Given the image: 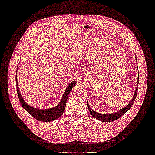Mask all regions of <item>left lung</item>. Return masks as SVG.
<instances>
[{
	"label": "left lung",
	"mask_w": 155,
	"mask_h": 155,
	"mask_svg": "<svg viewBox=\"0 0 155 155\" xmlns=\"http://www.w3.org/2000/svg\"><path fill=\"white\" fill-rule=\"evenodd\" d=\"M138 79L139 80V78ZM137 92H138V86L137 87V88H136L134 96L132 98V100H131L129 102V104L126 107L123 108L122 109H120V110L114 112V113H113V114H106L98 113V112L93 110L91 109V107H89V105H88V101H87V105L88 107V110H89V111H90V113L91 114V115L94 117V118H95L96 119H97L98 120L104 121V122H111V121H114L116 120H118V118H120L121 116H123L127 111L129 110L130 109V107H132L134 101H135L136 97H137Z\"/></svg>",
	"instance_id": "8db88e82"
}]
</instances>
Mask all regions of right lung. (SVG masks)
Returning a JSON list of instances; mask_svg holds the SVG:
<instances>
[{"mask_svg": "<svg viewBox=\"0 0 155 155\" xmlns=\"http://www.w3.org/2000/svg\"><path fill=\"white\" fill-rule=\"evenodd\" d=\"M15 80L17 84V92L18 97L22 107L36 120H39L41 121H47V122L48 121H51L58 119V118H59L61 115H62L65 109V107H66L67 100L70 94V92L71 91L72 88L76 83V81H74L69 84L66 89V91L64 92L61 101V102L57 106L48 109H36V108L30 107L26 104L24 100H23L18 87V83L17 81V74Z\"/></svg>", "mask_w": 155, "mask_h": 155, "instance_id": "1", "label": "right lung"}]
</instances>
